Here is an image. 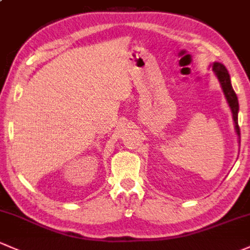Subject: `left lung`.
<instances>
[{
  "label": "left lung",
  "mask_w": 250,
  "mask_h": 250,
  "mask_svg": "<svg viewBox=\"0 0 250 250\" xmlns=\"http://www.w3.org/2000/svg\"><path fill=\"white\" fill-rule=\"evenodd\" d=\"M212 69H213V71H214V74H216L217 79H218L219 83H221L223 93H224L225 98H227L228 104H229L230 108H231L233 122H235L236 132H237L238 138H240L241 133H240V126H238V119H237L238 100H237V95H236V93L233 92V89H232L229 72H228L227 68H225V66L223 65L222 63H218V62H214V63L212 64Z\"/></svg>",
  "instance_id": "8db88e82"
}]
</instances>
